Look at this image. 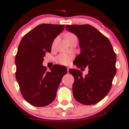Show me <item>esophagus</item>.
<instances>
[{"label": "esophagus", "mask_w": 129, "mask_h": 129, "mask_svg": "<svg viewBox=\"0 0 129 129\" xmlns=\"http://www.w3.org/2000/svg\"><path fill=\"white\" fill-rule=\"evenodd\" d=\"M69 69H70V67L69 66H67V71L69 73Z\"/></svg>", "instance_id": "obj_1"}]
</instances>
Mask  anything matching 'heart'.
Wrapping results in <instances>:
<instances>
[{
  "mask_svg": "<svg viewBox=\"0 0 129 129\" xmlns=\"http://www.w3.org/2000/svg\"><path fill=\"white\" fill-rule=\"evenodd\" d=\"M74 35L73 34H68L67 35L66 38L68 36H73ZM70 59H71V56L68 55V54L63 53L61 54L59 56V57H57V60L60 64H68L70 62Z\"/></svg>",
  "mask_w": 129,
  "mask_h": 129,
  "instance_id": "b5f03b06",
  "label": "heart"
}]
</instances>
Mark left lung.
Listing matches in <instances>:
<instances>
[{
	"label": "left lung",
	"instance_id": "1",
	"mask_svg": "<svg viewBox=\"0 0 129 129\" xmlns=\"http://www.w3.org/2000/svg\"><path fill=\"white\" fill-rule=\"evenodd\" d=\"M66 29L79 41L80 53L74 60L75 64L89 69L85 76L80 70H69L75 79L74 98L83 105H94L105 98L112 87L116 73V54L108 39L89 24L66 25Z\"/></svg>",
	"mask_w": 129,
	"mask_h": 129
}]
</instances>
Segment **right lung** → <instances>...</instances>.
<instances>
[{"label":"right lung","instance_id":"obj_1","mask_svg":"<svg viewBox=\"0 0 129 129\" xmlns=\"http://www.w3.org/2000/svg\"><path fill=\"white\" fill-rule=\"evenodd\" d=\"M63 24H41L23 37L15 57L16 78L26 102L36 107L49 105L56 97L66 66L54 65L46 71L43 66L45 52H51L54 39L64 30Z\"/></svg>","mask_w":129,"mask_h":129}]
</instances>
